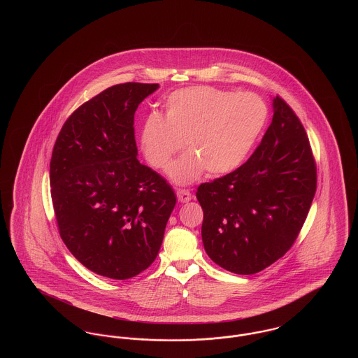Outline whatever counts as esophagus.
I'll list each match as a JSON object with an SVG mask.
<instances>
[{"label": "esophagus", "mask_w": 358, "mask_h": 358, "mask_svg": "<svg viewBox=\"0 0 358 358\" xmlns=\"http://www.w3.org/2000/svg\"><path fill=\"white\" fill-rule=\"evenodd\" d=\"M176 193H177V199L180 203H189L192 200V193L189 190L178 189Z\"/></svg>", "instance_id": "obj_1"}]
</instances>
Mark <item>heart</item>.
<instances>
[{"label": "heart", "mask_w": 358, "mask_h": 358, "mask_svg": "<svg viewBox=\"0 0 358 358\" xmlns=\"http://www.w3.org/2000/svg\"><path fill=\"white\" fill-rule=\"evenodd\" d=\"M164 106L165 118L152 114L145 120L141 146L146 161L164 169L184 142L187 153L168 168L178 185L196 181L204 171L212 177L236 171L267 122V107L255 94L209 85L177 90Z\"/></svg>", "instance_id": "obj_1"}]
</instances>
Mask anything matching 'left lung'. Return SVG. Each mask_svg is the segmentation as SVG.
<instances>
[{
    "mask_svg": "<svg viewBox=\"0 0 358 358\" xmlns=\"http://www.w3.org/2000/svg\"><path fill=\"white\" fill-rule=\"evenodd\" d=\"M260 145L236 171L201 184V236L208 256L227 271L251 275L285 255L306 220L317 168L306 131L287 103L273 99Z\"/></svg>",
    "mask_w": 358,
    "mask_h": 358,
    "instance_id": "1",
    "label": "left lung"
}]
</instances>
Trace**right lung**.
Returning <instances> with one entry per match:
<instances>
[{
  "label": "right lung",
  "instance_id": "right-lung-1",
  "mask_svg": "<svg viewBox=\"0 0 358 358\" xmlns=\"http://www.w3.org/2000/svg\"><path fill=\"white\" fill-rule=\"evenodd\" d=\"M158 87L104 90L72 113L53 146L60 236L85 267L110 279L133 278L153 263L176 205L171 185L136 158L134 114Z\"/></svg>",
  "mask_w": 358,
  "mask_h": 358
}]
</instances>
